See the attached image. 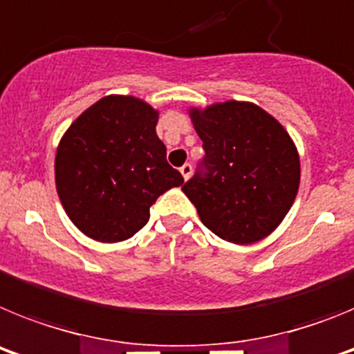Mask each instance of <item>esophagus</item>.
Segmentation results:
<instances>
[{
	"label": "esophagus",
	"mask_w": 354,
	"mask_h": 354,
	"mask_svg": "<svg viewBox=\"0 0 354 354\" xmlns=\"http://www.w3.org/2000/svg\"><path fill=\"white\" fill-rule=\"evenodd\" d=\"M180 174H183L184 180L189 179V177H192V174H193V167H192V165H189V162L183 165V167H180Z\"/></svg>",
	"instance_id": "1"
}]
</instances>
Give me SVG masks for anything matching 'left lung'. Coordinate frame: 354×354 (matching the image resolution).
<instances>
[{
    "mask_svg": "<svg viewBox=\"0 0 354 354\" xmlns=\"http://www.w3.org/2000/svg\"><path fill=\"white\" fill-rule=\"evenodd\" d=\"M205 156L183 192L216 236L250 245L286 218L299 187V156L287 131L252 102L189 111Z\"/></svg>",
    "mask_w": 354,
    "mask_h": 354,
    "instance_id": "left-lung-1",
    "label": "left lung"
}]
</instances>
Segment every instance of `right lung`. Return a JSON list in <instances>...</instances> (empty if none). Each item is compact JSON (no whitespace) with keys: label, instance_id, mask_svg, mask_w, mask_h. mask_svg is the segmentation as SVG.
<instances>
[{"label":"right lung","instance_id":"right-lung-1","mask_svg":"<svg viewBox=\"0 0 354 354\" xmlns=\"http://www.w3.org/2000/svg\"><path fill=\"white\" fill-rule=\"evenodd\" d=\"M158 111L108 95L72 122L56 150V192L72 223L101 243L129 239L159 195L184 183L156 134Z\"/></svg>","mask_w":354,"mask_h":354}]
</instances>
